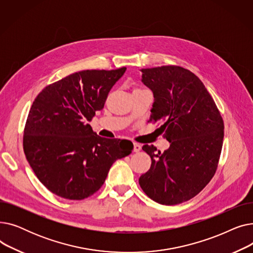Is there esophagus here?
<instances>
[{
	"instance_id": "34e87169",
	"label": "esophagus",
	"mask_w": 253,
	"mask_h": 253,
	"mask_svg": "<svg viewBox=\"0 0 253 253\" xmlns=\"http://www.w3.org/2000/svg\"><path fill=\"white\" fill-rule=\"evenodd\" d=\"M140 150H141V145H140L139 143L134 142V143H133V151H134L135 153H138Z\"/></svg>"
}]
</instances>
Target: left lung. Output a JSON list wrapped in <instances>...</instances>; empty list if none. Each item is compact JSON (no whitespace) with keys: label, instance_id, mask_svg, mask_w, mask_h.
Listing matches in <instances>:
<instances>
[{"label":"left lung","instance_id":"obj_1","mask_svg":"<svg viewBox=\"0 0 253 253\" xmlns=\"http://www.w3.org/2000/svg\"><path fill=\"white\" fill-rule=\"evenodd\" d=\"M141 81L154 94L150 121L170 142L161 153L153 144L142 150L152 159L139 185L152 200L176 205L200 193L215 174L223 140V120L202 81L177 65L142 69Z\"/></svg>","mask_w":253,"mask_h":253}]
</instances>
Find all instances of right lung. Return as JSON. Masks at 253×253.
<instances>
[{
  "label": "right lung",
  "mask_w": 253,
  "mask_h": 253,
  "mask_svg": "<svg viewBox=\"0 0 253 253\" xmlns=\"http://www.w3.org/2000/svg\"><path fill=\"white\" fill-rule=\"evenodd\" d=\"M125 71L72 74L45 87L33 102L23 151L39 180L53 194L69 200L90 197L113 163L133 150L131 141L100 137L88 124Z\"/></svg>",
  "instance_id": "right-lung-1"
}]
</instances>
